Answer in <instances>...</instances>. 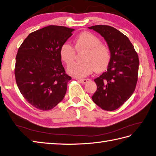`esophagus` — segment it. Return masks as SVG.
<instances>
[{
	"instance_id": "1",
	"label": "esophagus",
	"mask_w": 156,
	"mask_h": 156,
	"mask_svg": "<svg viewBox=\"0 0 156 156\" xmlns=\"http://www.w3.org/2000/svg\"><path fill=\"white\" fill-rule=\"evenodd\" d=\"M77 80L81 82L83 84H85V83H87L88 82H89L90 80L89 79H77Z\"/></svg>"
}]
</instances>
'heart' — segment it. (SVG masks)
<instances>
[{"instance_id": "b5f03b06", "label": "heart", "mask_w": 156, "mask_h": 156, "mask_svg": "<svg viewBox=\"0 0 156 156\" xmlns=\"http://www.w3.org/2000/svg\"><path fill=\"white\" fill-rule=\"evenodd\" d=\"M75 41L76 50L85 51L81 57L83 62L68 66V73L81 78L89 75L93 70L99 73L107 69L111 62V51L107 46L101 44L99 37L90 32H83L76 37ZM59 53L61 58L66 64L73 62L75 50L70 44H63Z\"/></svg>"}]
</instances>
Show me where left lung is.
<instances>
[{"label": "left lung", "instance_id": "8db88e82", "mask_svg": "<svg viewBox=\"0 0 156 156\" xmlns=\"http://www.w3.org/2000/svg\"><path fill=\"white\" fill-rule=\"evenodd\" d=\"M104 37L111 51L107 71L94 79L97 89L93 102L105 111L119 108L135 90L138 81L139 59L128 37L119 30L107 25L88 27Z\"/></svg>", "mask_w": 156, "mask_h": 156}]
</instances>
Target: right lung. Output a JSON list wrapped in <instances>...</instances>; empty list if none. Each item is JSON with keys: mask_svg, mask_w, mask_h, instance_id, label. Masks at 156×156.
<instances>
[{"mask_svg": "<svg viewBox=\"0 0 156 156\" xmlns=\"http://www.w3.org/2000/svg\"><path fill=\"white\" fill-rule=\"evenodd\" d=\"M74 29L50 25L30 33L19 48L14 74L19 90L35 108L49 111L62 101L71 77L60 56Z\"/></svg>", "mask_w": 156, "mask_h": 156, "instance_id": "add662e5", "label": "right lung"}]
</instances>
